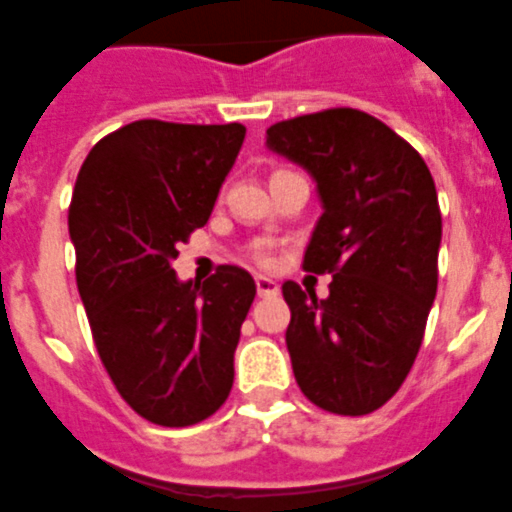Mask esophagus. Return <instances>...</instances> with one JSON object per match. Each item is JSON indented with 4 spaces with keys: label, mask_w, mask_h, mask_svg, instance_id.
<instances>
[{
    "label": "esophagus",
    "mask_w": 512,
    "mask_h": 512,
    "mask_svg": "<svg viewBox=\"0 0 512 512\" xmlns=\"http://www.w3.org/2000/svg\"><path fill=\"white\" fill-rule=\"evenodd\" d=\"M255 284H257V295H260V298H268V295H276V292H279V282L271 279V276H257Z\"/></svg>",
    "instance_id": "1"
}]
</instances>
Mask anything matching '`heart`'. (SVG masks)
Instances as JSON below:
<instances>
[{"label": "heart", "instance_id": "obj_1", "mask_svg": "<svg viewBox=\"0 0 512 512\" xmlns=\"http://www.w3.org/2000/svg\"><path fill=\"white\" fill-rule=\"evenodd\" d=\"M257 260H260V263H268V260H271V255H268L265 249H260V252H257Z\"/></svg>", "mask_w": 512, "mask_h": 512}]
</instances>
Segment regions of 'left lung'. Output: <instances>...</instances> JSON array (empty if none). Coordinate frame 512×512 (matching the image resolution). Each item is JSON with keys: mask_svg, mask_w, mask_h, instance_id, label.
<instances>
[{"mask_svg": "<svg viewBox=\"0 0 512 512\" xmlns=\"http://www.w3.org/2000/svg\"><path fill=\"white\" fill-rule=\"evenodd\" d=\"M265 147L317 182L322 217L303 268L333 273L325 300L282 287L295 381L325 411L373 413L408 376L438 292L443 220L432 174L392 128L349 107L282 120Z\"/></svg>", "mask_w": 512, "mask_h": 512, "instance_id": "8db88e82", "label": "left lung"}]
</instances>
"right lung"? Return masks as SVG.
<instances>
[{"mask_svg":"<svg viewBox=\"0 0 512 512\" xmlns=\"http://www.w3.org/2000/svg\"><path fill=\"white\" fill-rule=\"evenodd\" d=\"M247 128L136 120L96 142L74 182L69 236L93 343L120 397L190 427L230 395L255 279L220 265L179 282L177 244L209 220Z\"/></svg>","mask_w":512,"mask_h":512,"instance_id":"1","label":"right lung"}]
</instances>
